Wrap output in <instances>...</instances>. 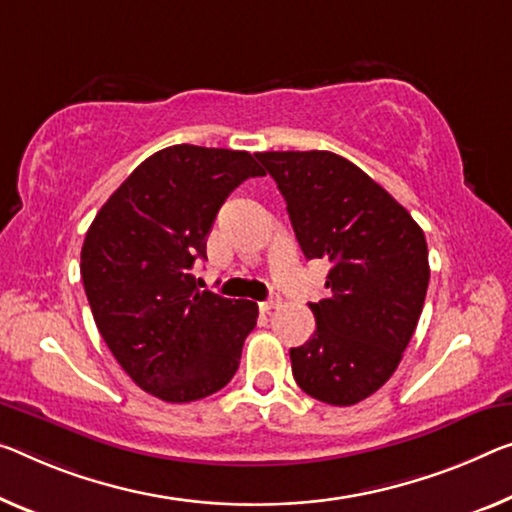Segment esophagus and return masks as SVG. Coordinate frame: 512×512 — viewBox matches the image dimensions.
Wrapping results in <instances>:
<instances>
[{
  "label": "esophagus",
  "mask_w": 512,
  "mask_h": 512,
  "mask_svg": "<svg viewBox=\"0 0 512 512\" xmlns=\"http://www.w3.org/2000/svg\"><path fill=\"white\" fill-rule=\"evenodd\" d=\"M258 306H261V311H263V313L272 311V309H277V306H279V297H274V295H272L270 300H265V302H261Z\"/></svg>",
  "instance_id": "1"
}]
</instances>
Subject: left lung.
Wrapping results in <instances>:
<instances>
[{
    "instance_id": "1",
    "label": "left lung",
    "mask_w": 512,
    "mask_h": 512,
    "mask_svg": "<svg viewBox=\"0 0 512 512\" xmlns=\"http://www.w3.org/2000/svg\"><path fill=\"white\" fill-rule=\"evenodd\" d=\"M286 199L306 261L332 263L316 332L290 350L293 377L327 405H355L396 371L430 281L421 226L357 164L329 151L256 153Z\"/></svg>"
}]
</instances>
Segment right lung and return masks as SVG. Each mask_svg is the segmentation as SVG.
<instances>
[{"label":"right lung","instance_id":"obj_1","mask_svg":"<svg viewBox=\"0 0 512 512\" xmlns=\"http://www.w3.org/2000/svg\"><path fill=\"white\" fill-rule=\"evenodd\" d=\"M265 176L247 151L178 144L144 160L86 231L82 283L100 336L132 382L192 403L231 382L258 306L199 290L192 267L222 203Z\"/></svg>","mask_w":512,"mask_h":512}]
</instances>
